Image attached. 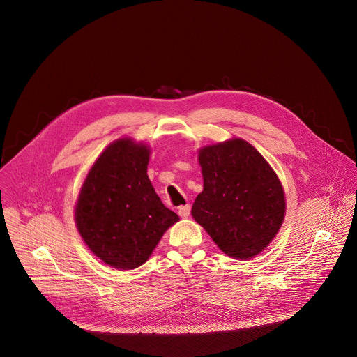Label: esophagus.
Masks as SVG:
<instances>
[{
  "label": "esophagus",
  "instance_id": "34e87169",
  "mask_svg": "<svg viewBox=\"0 0 357 357\" xmlns=\"http://www.w3.org/2000/svg\"><path fill=\"white\" fill-rule=\"evenodd\" d=\"M190 213H191V207H190V204L181 206V207L178 208V215H180L181 218H187V217L190 215Z\"/></svg>",
  "mask_w": 357,
  "mask_h": 357
}]
</instances>
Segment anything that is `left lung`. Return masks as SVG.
Wrapping results in <instances>:
<instances>
[{
  "instance_id": "left-lung-1",
  "label": "left lung",
  "mask_w": 357,
  "mask_h": 357,
  "mask_svg": "<svg viewBox=\"0 0 357 357\" xmlns=\"http://www.w3.org/2000/svg\"><path fill=\"white\" fill-rule=\"evenodd\" d=\"M204 191L191 214L225 255L250 259L279 232L284 214L283 185L255 147L229 139L198 153Z\"/></svg>"
}]
</instances>
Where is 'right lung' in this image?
Here are the masks:
<instances>
[{
	"mask_svg": "<svg viewBox=\"0 0 357 357\" xmlns=\"http://www.w3.org/2000/svg\"><path fill=\"white\" fill-rule=\"evenodd\" d=\"M151 149L129 137L112 142L89 169L74 207L89 250L121 271L143 265L178 215L165 207L147 174Z\"/></svg>",
	"mask_w": 357,
	"mask_h": 357,
	"instance_id": "obj_1",
	"label": "right lung"
}]
</instances>
